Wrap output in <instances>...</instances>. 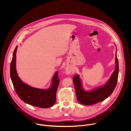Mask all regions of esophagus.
<instances>
[{
	"label": "esophagus",
	"mask_w": 131,
	"mask_h": 131,
	"mask_svg": "<svg viewBox=\"0 0 131 131\" xmlns=\"http://www.w3.org/2000/svg\"><path fill=\"white\" fill-rule=\"evenodd\" d=\"M66 72H67V73H70V71L69 70H68V69H67V70H66Z\"/></svg>",
	"instance_id": "1"
}]
</instances>
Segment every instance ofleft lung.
Listing matches in <instances>:
<instances>
[{
  "label": "left lung",
  "instance_id": "obj_1",
  "mask_svg": "<svg viewBox=\"0 0 131 131\" xmlns=\"http://www.w3.org/2000/svg\"><path fill=\"white\" fill-rule=\"evenodd\" d=\"M118 70V62L115 54V69L110 80L104 86L90 92H87L83 89L79 76L75 75L73 77V82L78 101L82 104L88 105L105 100L112 94L115 88L117 82Z\"/></svg>",
  "mask_w": 131,
  "mask_h": 131
}]
</instances>
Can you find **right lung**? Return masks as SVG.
<instances>
[{
    "label": "right lung",
    "instance_id": "obj_1",
    "mask_svg": "<svg viewBox=\"0 0 131 131\" xmlns=\"http://www.w3.org/2000/svg\"><path fill=\"white\" fill-rule=\"evenodd\" d=\"M17 48L18 46L14 51L10 67V77L16 93L21 100L30 105L43 108L52 106L56 101V91L59 83L58 71L53 77L51 87L47 90L35 88L24 83L19 79L16 68Z\"/></svg>",
    "mask_w": 131,
    "mask_h": 131
}]
</instances>
